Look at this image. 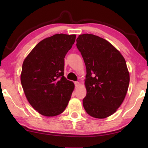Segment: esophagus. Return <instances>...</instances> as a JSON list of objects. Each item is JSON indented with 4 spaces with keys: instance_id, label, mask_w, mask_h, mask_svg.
<instances>
[{
    "instance_id": "esophagus-1",
    "label": "esophagus",
    "mask_w": 148,
    "mask_h": 148,
    "mask_svg": "<svg viewBox=\"0 0 148 148\" xmlns=\"http://www.w3.org/2000/svg\"><path fill=\"white\" fill-rule=\"evenodd\" d=\"M74 84H75V86H76V87L79 86V82H75Z\"/></svg>"
}]
</instances>
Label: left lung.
I'll use <instances>...</instances> for the list:
<instances>
[{
  "label": "left lung",
  "instance_id": "left-lung-1",
  "mask_svg": "<svg viewBox=\"0 0 148 148\" xmlns=\"http://www.w3.org/2000/svg\"><path fill=\"white\" fill-rule=\"evenodd\" d=\"M76 42L86 66L84 109L95 118H106L117 111L128 91L126 61L113 45L96 35L80 34Z\"/></svg>",
  "mask_w": 148,
  "mask_h": 148
}]
</instances>
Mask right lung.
Returning a JSON list of instances; mask_svg holds the SVG:
<instances>
[{
	"label": "right lung",
	"mask_w": 148,
	"mask_h": 148,
	"mask_svg": "<svg viewBox=\"0 0 148 148\" xmlns=\"http://www.w3.org/2000/svg\"><path fill=\"white\" fill-rule=\"evenodd\" d=\"M76 34H57L42 40L25 59L21 83L27 101L44 116L64 112L74 89V84L64 76V57Z\"/></svg>",
	"instance_id": "obj_1"
}]
</instances>
